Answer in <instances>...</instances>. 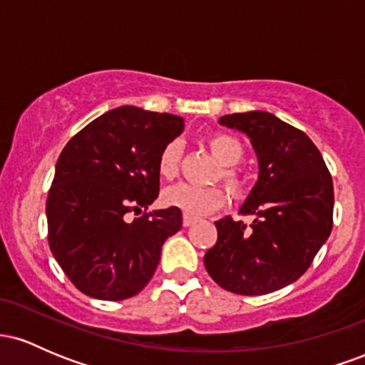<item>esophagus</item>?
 Masks as SVG:
<instances>
[{"label":"esophagus","instance_id":"esophagus-1","mask_svg":"<svg viewBox=\"0 0 365 365\" xmlns=\"http://www.w3.org/2000/svg\"><path fill=\"white\" fill-rule=\"evenodd\" d=\"M195 223V220H194V217H190V216H183V226H185V228H187V226H192V225H194Z\"/></svg>","mask_w":365,"mask_h":365}]
</instances>
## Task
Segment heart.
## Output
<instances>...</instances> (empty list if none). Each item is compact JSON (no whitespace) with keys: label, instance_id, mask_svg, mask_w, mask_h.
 I'll list each match as a JSON object with an SVG mask.
<instances>
[{"label":"heart","instance_id":"heart-1","mask_svg":"<svg viewBox=\"0 0 365 365\" xmlns=\"http://www.w3.org/2000/svg\"><path fill=\"white\" fill-rule=\"evenodd\" d=\"M207 148L212 156L220 163L221 178L232 192L242 190L244 182L232 166L238 165L244 158V145L237 137L230 133H211L207 137ZM180 158H182V145L178 142H171L161 150L158 158V173L165 180H173L178 175ZM163 202L165 206L178 209L183 215L190 217L206 216L209 212L216 211L225 204V194L217 187H195L190 183H177V185L166 188L163 192Z\"/></svg>","mask_w":365,"mask_h":365}]
</instances>
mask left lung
<instances>
[{"label": "left lung", "mask_w": 365, "mask_h": 365, "mask_svg": "<svg viewBox=\"0 0 365 365\" xmlns=\"http://www.w3.org/2000/svg\"><path fill=\"white\" fill-rule=\"evenodd\" d=\"M220 125L249 137L257 182L242 204L252 225L226 216L204 255L209 276L238 295H264L302 276L333 228V180L319 149L302 130L273 113L225 115Z\"/></svg>", "instance_id": "left-lung-1"}]
</instances>
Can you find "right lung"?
<instances>
[{"mask_svg": "<svg viewBox=\"0 0 365 365\" xmlns=\"http://www.w3.org/2000/svg\"><path fill=\"white\" fill-rule=\"evenodd\" d=\"M170 113L120 106L83 127L61 150L46 202L49 249L70 282L99 300L137 295L156 271L182 211L135 217L159 194L158 158L183 132Z\"/></svg>", "mask_w": 365, "mask_h": 365, "instance_id": "right-lung-1", "label": "right lung"}]
</instances>
